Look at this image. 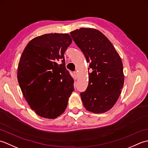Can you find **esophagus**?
<instances>
[{"mask_svg":"<svg viewBox=\"0 0 148 148\" xmlns=\"http://www.w3.org/2000/svg\"><path fill=\"white\" fill-rule=\"evenodd\" d=\"M74 76H75V77H76V78H77V72L76 71H75V72H74Z\"/></svg>","mask_w":148,"mask_h":148,"instance_id":"34e87169","label":"esophagus"}]
</instances>
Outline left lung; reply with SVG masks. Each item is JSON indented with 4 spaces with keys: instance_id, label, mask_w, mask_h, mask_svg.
Returning <instances> with one entry per match:
<instances>
[{
    "instance_id": "8db88e82",
    "label": "left lung",
    "mask_w": 148,
    "mask_h": 148,
    "mask_svg": "<svg viewBox=\"0 0 148 148\" xmlns=\"http://www.w3.org/2000/svg\"><path fill=\"white\" fill-rule=\"evenodd\" d=\"M76 45L90 63L88 85L80 93L84 108L94 113L109 111L117 101L123 86V67L120 56L100 31L81 28L71 32Z\"/></svg>"
}]
</instances>
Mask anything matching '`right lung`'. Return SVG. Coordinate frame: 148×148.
I'll return each mask as SVG.
<instances>
[{
	"label": "right lung",
	"instance_id": "right-lung-1",
	"mask_svg": "<svg viewBox=\"0 0 148 148\" xmlns=\"http://www.w3.org/2000/svg\"><path fill=\"white\" fill-rule=\"evenodd\" d=\"M71 43L67 34H45L31 40L21 56L19 85L31 109L41 117L54 119L62 114L74 90L64 58Z\"/></svg>",
	"mask_w": 148,
	"mask_h": 148
}]
</instances>
